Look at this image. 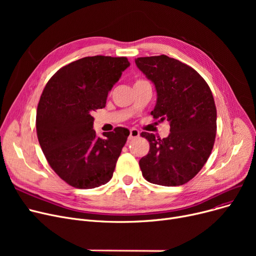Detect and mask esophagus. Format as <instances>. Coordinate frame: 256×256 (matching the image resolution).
Returning <instances> with one entry per match:
<instances>
[{
	"instance_id": "obj_1",
	"label": "esophagus",
	"mask_w": 256,
	"mask_h": 256,
	"mask_svg": "<svg viewBox=\"0 0 256 256\" xmlns=\"http://www.w3.org/2000/svg\"><path fill=\"white\" fill-rule=\"evenodd\" d=\"M139 136H140V132H139L137 128H132V130H130V137H128L130 140L138 138Z\"/></svg>"
}]
</instances>
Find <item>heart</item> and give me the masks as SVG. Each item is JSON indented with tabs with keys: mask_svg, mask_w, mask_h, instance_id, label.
I'll return each mask as SVG.
<instances>
[{
	"mask_svg": "<svg viewBox=\"0 0 256 256\" xmlns=\"http://www.w3.org/2000/svg\"><path fill=\"white\" fill-rule=\"evenodd\" d=\"M137 82H138V80H137Z\"/></svg>",
	"mask_w": 256,
	"mask_h": 256,
	"instance_id": "b5f03b06",
	"label": "heart"
}]
</instances>
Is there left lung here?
<instances>
[{"mask_svg": "<svg viewBox=\"0 0 256 256\" xmlns=\"http://www.w3.org/2000/svg\"><path fill=\"white\" fill-rule=\"evenodd\" d=\"M138 68L156 86L152 115L168 121L170 134L160 139L142 132L150 152L139 160L143 178L152 184L174 186L191 180L206 163L217 130L212 93L195 70L166 55L140 57Z\"/></svg>", "mask_w": 256, "mask_h": 256, "instance_id": "8db88e82", "label": "left lung"}]
</instances>
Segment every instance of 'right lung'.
Here are the masks:
<instances>
[{"label": "right lung", "mask_w": 256, "mask_h": 256, "mask_svg": "<svg viewBox=\"0 0 256 256\" xmlns=\"http://www.w3.org/2000/svg\"><path fill=\"white\" fill-rule=\"evenodd\" d=\"M128 66L126 57L82 58L60 68L40 96V147L50 168L74 188L93 189L113 176L130 130L118 126L100 138L92 114L104 108L108 93Z\"/></svg>", "instance_id": "right-lung-1"}]
</instances>
